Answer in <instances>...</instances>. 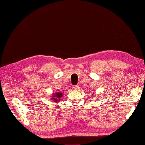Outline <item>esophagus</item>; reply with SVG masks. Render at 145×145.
<instances>
[{"mask_svg": "<svg viewBox=\"0 0 145 145\" xmlns=\"http://www.w3.org/2000/svg\"><path fill=\"white\" fill-rule=\"evenodd\" d=\"M73 88L75 90H77V89H79V86L78 85H74L73 86Z\"/></svg>", "mask_w": 145, "mask_h": 145, "instance_id": "1", "label": "esophagus"}]
</instances>
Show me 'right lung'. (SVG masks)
<instances>
[{"instance_id": "right-lung-1", "label": "right lung", "mask_w": 145, "mask_h": 145, "mask_svg": "<svg viewBox=\"0 0 145 145\" xmlns=\"http://www.w3.org/2000/svg\"><path fill=\"white\" fill-rule=\"evenodd\" d=\"M63 96V93L61 92H56V93H53L52 95V102L54 103L59 102L60 100H61V97Z\"/></svg>"}]
</instances>
